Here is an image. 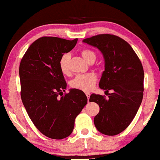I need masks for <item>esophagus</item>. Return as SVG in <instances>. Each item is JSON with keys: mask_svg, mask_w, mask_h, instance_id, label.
Masks as SVG:
<instances>
[{"mask_svg": "<svg viewBox=\"0 0 160 160\" xmlns=\"http://www.w3.org/2000/svg\"><path fill=\"white\" fill-rule=\"evenodd\" d=\"M85 94H86V96H87L88 99H89V97H90V95H91V94H90V93H88V92H86Z\"/></svg>", "mask_w": 160, "mask_h": 160, "instance_id": "esophagus-1", "label": "esophagus"}]
</instances>
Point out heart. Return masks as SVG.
Returning <instances> with one entry per match:
<instances>
[{
  "instance_id": "heart-1",
  "label": "heart",
  "mask_w": 160,
  "mask_h": 160,
  "mask_svg": "<svg viewBox=\"0 0 160 160\" xmlns=\"http://www.w3.org/2000/svg\"><path fill=\"white\" fill-rule=\"evenodd\" d=\"M82 56L83 59L87 63L94 62L96 60V53L91 49H83L82 51ZM71 55L69 53H66L62 55L59 60V67L63 74H68L69 72L68 62H69ZM97 78L94 73H88L84 74L77 75L71 82V86L73 88L78 90L89 92L94 88Z\"/></svg>"
}]
</instances>
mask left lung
Masks as SVG:
<instances>
[{"label": "left lung", "instance_id": "obj_1", "mask_svg": "<svg viewBox=\"0 0 160 160\" xmlns=\"http://www.w3.org/2000/svg\"><path fill=\"white\" fill-rule=\"evenodd\" d=\"M82 42L99 49L104 60L99 85L109 96L105 98L93 94L89 99L100 108L94 119L95 127L103 134L117 135L129 126L141 105L144 92L142 63L132 46L114 35L101 34Z\"/></svg>", "mask_w": 160, "mask_h": 160}]
</instances>
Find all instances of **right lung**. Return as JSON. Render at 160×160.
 <instances>
[{"label":"right lung","instance_id":"add662e5","mask_svg":"<svg viewBox=\"0 0 160 160\" xmlns=\"http://www.w3.org/2000/svg\"><path fill=\"white\" fill-rule=\"evenodd\" d=\"M77 41L38 38L29 46L19 67L24 107L36 128L53 139H64L72 133L76 117L87 104V96L77 88L63 95L66 82L59 60Z\"/></svg>","mask_w":160,"mask_h":160}]
</instances>
